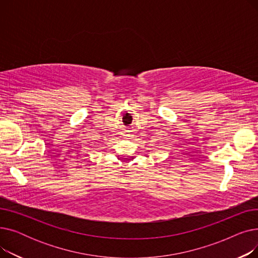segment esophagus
<instances>
[{"mask_svg": "<svg viewBox=\"0 0 258 258\" xmlns=\"http://www.w3.org/2000/svg\"><path fill=\"white\" fill-rule=\"evenodd\" d=\"M125 136H126V135H125Z\"/></svg>", "mask_w": 258, "mask_h": 258, "instance_id": "obj_1", "label": "esophagus"}]
</instances>
